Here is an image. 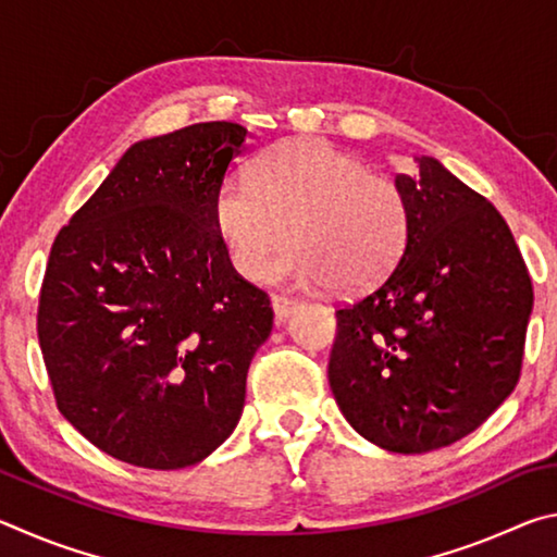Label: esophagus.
I'll list each match as a JSON object with an SVG mask.
<instances>
[{
  "label": "esophagus",
  "mask_w": 557,
  "mask_h": 557,
  "mask_svg": "<svg viewBox=\"0 0 557 557\" xmlns=\"http://www.w3.org/2000/svg\"><path fill=\"white\" fill-rule=\"evenodd\" d=\"M297 305H299V301L292 299V297H282V295L272 297V312H275L277 322H285V319H287L292 312H295Z\"/></svg>",
  "instance_id": "obj_1"
}]
</instances>
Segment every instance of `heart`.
<instances>
[{
    "mask_svg": "<svg viewBox=\"0 0 557 557\" xmlns=\"http://www.w3.org/2000/svg\"><path fill=\"white\" fill-rule=\"evenodd\" d=\"M213 223L243 277L258 280L282 240L270 275L299 287L361 292L398 262L408 206L391 178L326 139L297 137L258 157L250 178L225 176Z\"/></svg>",
    "mask_w": 557,
    "mask_h": 557,
    "instance_id": "1",
    "label": "heart"
}]
</instances>
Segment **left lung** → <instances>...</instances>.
Segmentation results:
<instances>
[{
  "instance_id": "1",
  "label": "left lung",
  "mask_w": 557,
  "mask_h": 557,
  "mask_svg": "<svg viewBox=\"0 0 557 557\" xmlns=\"http://www.w3.org/2000/svg\"><path fill=\"white\" fill-rule=\"evenodd\" d=\"M395 176L408 238L369 295L336 309L329 385L358 435L400 455L467 437L521 375L533 285L492 203L435 157Z\"/></svg>"
}]
</instances>
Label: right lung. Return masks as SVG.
<instances>
[{
	"label": "right lung",
	"instance_id": "right-lung-1",
	"mask_svg": "<svg viewBox=\"0 0 557 557\" xmlns=\"http://www.w3.org/2000/svg\"><path fill=\"white\" fill-rule=\"evenodd\" d=\"M245 139L199 122L135 143L53 240L36 329L55 405L127 465H199L240 420L272 307L235 272L213 199Z\"/></svg>",
	"mask_w": 557,
	"mask_h": 557
}]
</instances>
